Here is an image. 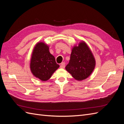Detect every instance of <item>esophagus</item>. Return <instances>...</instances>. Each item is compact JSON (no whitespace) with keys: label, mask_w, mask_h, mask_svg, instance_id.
<instances>
[{"label":"esophagus","mask_w":124,"mask_h":124,"mask_svg":"<svg viewBox=\"0 0 124 124\" xmlns=\"http://www.w3.org/2000/svg\"><path fill=\"white\" fill-rule=\"evenodd\" d=\"M60 67H61V68H62V69L65 68V63L63 62H62L61 65H60Z\"/></svg>","instance_id":"obj_1"}]
</instances>
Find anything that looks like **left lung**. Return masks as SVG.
Segmentation results:
<instances>
[{
    "mask_svg": "<svg viewBox=\"0 0 124 124\" xmlns=\"http://www.w3.org/2000/svg\"><path fill=\"white\" fill-rule=\"evenodd\" d=\"M96 61L91 50L84 41L73 47L66 70L78 81L85 80L95 69Z\"/></svg>",
    "mask_w": 124,
    "mask_h": 124,
    "instance_id": "1",
    "label": "left lung"
}]
</instances>
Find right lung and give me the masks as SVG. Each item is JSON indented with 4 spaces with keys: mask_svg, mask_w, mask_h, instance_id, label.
<instances>
[{
    "mask_svg": "<svg viewBox=\"0 0 124 124\" xmlns=\"http://www.w3.org/2000/svg\"><path fill=\"white\" fill-rule=\"evenodd\" d=\"M59 67L55 58L49 51V46L44 42L37 43L33 48L30 63L32 74L42 81L50 79Z\"/></svg>",
    "mask_w": 124,
    "mask_h": 124,
    "instance_id": "1",
    "label": "right lung"
}]
</instances>
